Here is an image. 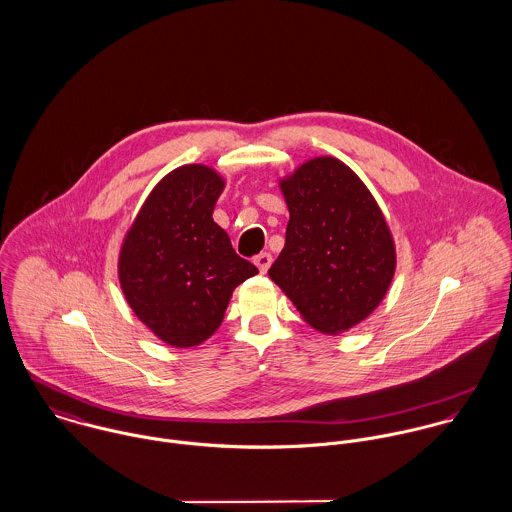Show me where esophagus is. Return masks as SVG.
<instances>
[{"label": "esophagus", "mask_w": 512, "mask_h": 512, "mask_svg": "<svg viewBox=\"0 0 512 512\" xmlns=\"http://www.w3.org/2000/svg\"><path fill=\"white\" fill-rule=\"evenodd\" d=\"M254 264H256V268L260 270V274H266V272L270 270V266H272V254H268V252L258 254V256L254 258Z\"/></svg>", "instance_id": "obj_1"}]
</instances>
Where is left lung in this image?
Masks as SVG:
<instances>
[{"label":"left lung","mask_w":512,"mask_h":512,"mask_svg":"<svg viewBox=\"0 0 512 512\" xmlns=\"http://www.w3.org/2000/svg\"><path fill=\"white\" fill-rule=\"evenodd\" d=\"M280 189L290 222L268 276L313 329L349 331L380 305L394 278L386 219L359 175L331 155L301 163Z\"/></svg>","instance_id":"1"}]
</instances>
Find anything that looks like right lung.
Segmentation results:
<instances>
[{"instance_id": "right-lung-1", "label": "right lung", "mask_w": 512, "mask_h": 512, "mask_svg": "<svg viewBox=\"0 0 512 512\" xmlns=\"http://www.w3.org/2000/svg\"><path fill=\"white\" fill-rule=\"evenodd\" d=\"M224 179L183 165L147 195L120 248L118 278L136 317L163 343L189 349L222 323L236 286L258 274L213 220Z\"/></svg>"}]
</instances>
